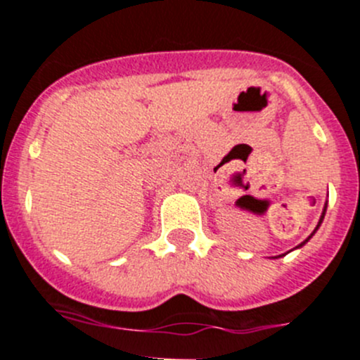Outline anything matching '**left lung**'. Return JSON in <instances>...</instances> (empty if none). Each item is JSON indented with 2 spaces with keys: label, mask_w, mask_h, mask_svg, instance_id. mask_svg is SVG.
Returning a JSON list of instances; mask_svg holds the SVG:
<instances>
[{
  "label": "left lung",
  "mask_w": 360,
  "mask_h": 360,
  "mask_svg": "<svg viewBox=\"0 0 360 360\" xmlns=\"http://www.w3.org/2000/svg\"><path fill=\"white\" fill-rule=\"evenodd\" d=\"M325 207H327V206H325ZM323 214H325V213H323ZM321 220H323V217H321ZM321 220H320V221H321ZM316 229H318V227H316ZM311 236H312V234H311ZM304 243H305V241H304Z\"/></svg>",
  "instance_id": "obj_1"
}]
</instances>
